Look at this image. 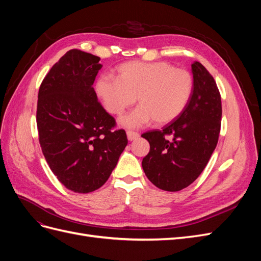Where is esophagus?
Segmentation results:
<instances>
[{"instance_id":"obj_1","label":"esophagus","mask_w":261,"mask_h":261,"mask_svg":"<svg viewBox=\"0 0 261 261\" xmlns=\"http://www.w3.org/2000/svg\"><path fill=\"white\" fill-rule=\"evenodd\" d=\"M126 134H127V138L128 140H135L139 137V134L137 132H134V130H127L126 132Z\"/></svg>"}]
</instances>
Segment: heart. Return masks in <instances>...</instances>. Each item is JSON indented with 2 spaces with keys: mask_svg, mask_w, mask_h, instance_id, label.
<instances>
[{
  "mask_svg": "<svg viewBox=\"0 0 261 261\" xmlns=\"http://www.w3.org/2000/svg\"><path fill=\"white\" fill-rule=\"evenodd\" d=\"M117 78L102 75L97 92L107 111L122 114L135 103L140 106L121 118L126 127H141L154 122L174 121L184 111L193 92L192 74L167 62H128L117 68Z\"/></svg>",
  "mask_w": 261,
  "mask_h": 261,
  "instance_id": "1",
  "label": "heart"
}]
</instances>
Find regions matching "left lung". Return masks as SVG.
Returning <instances> with one entry per match:
<instances>
[{
  "mask_svg": "<svg viewBox=\"0 0 261 261\" xmlns=\"http://www.w3.org/2000/svg\"><path fill=\"white\" fill-rule=\"evenodd\" d=\"M192 69L193 92L184 111L161 130L141 135L150 144L141 162L145 174L167 192H178L196 180L219 140L222 105L218 86L201 63H193Z\"/></svg>",
  "mask_w": 261,
  "mask_h": 261,
  "instance_id": "1",
  "label": "left lung"
}]
</instances>
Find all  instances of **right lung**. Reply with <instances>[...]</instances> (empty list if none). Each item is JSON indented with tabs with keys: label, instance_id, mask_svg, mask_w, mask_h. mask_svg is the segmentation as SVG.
<instances>
[{
	"label": "right lung",
	"instance_id": "add662e5",
	"mask_svg": "<svg viewBox=\"0 0 261 261\" xmlns=\"http://www.w3.org/2000/svg\"><path fill=\"white\" fill-rule=\"evenodd\" d=\"M99 61L81 50L67 51L45 75L38 93L42 153L61 183L80 194L106 183L128 143L92 87L102 67Z\"/></svg>",
	"mask_w": 261,
	"mask_h": 261
}]
</instances>
